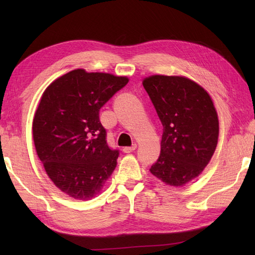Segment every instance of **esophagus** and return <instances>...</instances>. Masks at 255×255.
Here are the masks:
<instances>
[{
  "label": "esophagus",
  "mask_w": 255,
  "mask_h": 255,
  "mask_svg": "<svg viewBox=\"0 0 255 255\" xmlns=\"http://www.w3.org/2000/svg\"><path fill=\"white\" fill-rule=\"evenodd\" d=\"M136 148H137V144L136 143H133L131 147H125L124 149H123V151L125 153H130V152H132L133 150H136Z\"/></svg>",
  "instance_id": "34e87169"
}]
</instances>
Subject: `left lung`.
<instances>
[{"instance_id": "obj_1", "label": "left lung", "mask_w": 255, "mask_h": 255, "mask_svg": "<svg viewBox=\"0 0 255 255\" xmlns=\"http://www.w3.org/2000/svg\"><path fill=\"white\" fill-rule=\"evenodd\" d=\"M142 84L163 126L161 153L150 172L166 185L184 186L204 171L217 147L214 102L204 88L182 75H150Z\"/></svg>"}]
</instances>
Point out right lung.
<instances>
[{"label": "right lung", "mask_w": 255, "mask_h": 255, "mask_svg": "<svg viewBox=\"0 0 255 255\" xmlns=\"http://www.w3.org/2000/svg\"><path fill=\"white\" fill-rule=\"evenodd\" d=\"M128 81L75 69L42 93L32 121L36 152L47 175L69 197H95L115 170L118 150L108 148L99 112Z\"/></svg>", "instance_id": "add662e5"}]
</instances>
